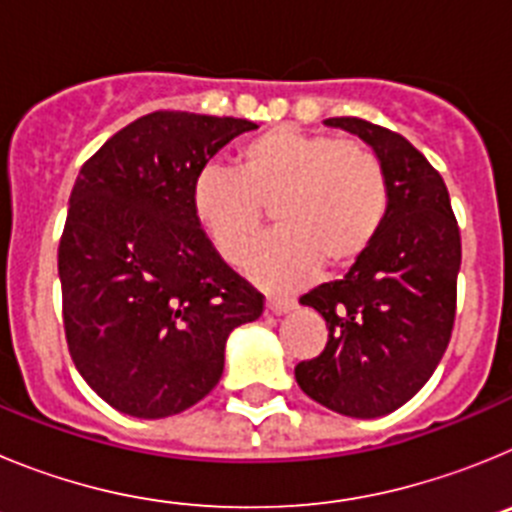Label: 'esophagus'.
Here are the masks:
<instances>
[{
	"label": "esophagus",
	"mask_w": 512,
	"mask_h": 512,
	"mask_svg": "<svg viewBox=\"0 0 512 512\" xmlns=\"http://www.w3.org/2000/svg\"><path fill=\"white\" fill-rule=\"evenodd\" d=\"M266 310L274 312V315H282V312L295 310V300H292V297L269 295V300H266Z\"/></svg>",
	"instance_id": "34e87169"
}]
</instances>
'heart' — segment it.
<instances>
[{
	"label": "heart",
	"instance_id": "b5f03b06",
	"mask_svg": "<svg viewBox=\"0 0 512 512\" xmlns=\"http://www.w3.org/2000/svg\"><path fill=\"white\" fill-rule=\"evenodd\" d=\"M271 205L282 230L261 243L248 271L269 287H295L323 264L354 266L372 248L390 210V184L366 146L292 125L243 143L235 171L207 166L194 179V217L228 264L251 253Z\"/></svg>",
	"mask_w": 512,
	"mask_h": 512
}]
</instances>
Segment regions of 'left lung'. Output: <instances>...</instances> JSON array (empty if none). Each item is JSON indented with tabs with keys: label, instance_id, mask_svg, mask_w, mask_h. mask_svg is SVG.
<instances>
[{
	"label": "left lung",
	"instance_id": "8db88e82",
	"mask_svg": "<svg viewBox=\"0 0 512 512\" xmlns=\"http://www.w3.org/2000/svg\"><path fill=\"white\" fill-rule=\"evenodd\" d=\"M325 125L372 146L390 184V210L346 277L300 297L323 315L328 343L295 366V379L333 413L379 418L431 379L449 346L461 235L441 174L410 140L359 117H328Z\"/></svg>",
	"mask_w": 512,
	"mask_h": 512
}]
</instances>
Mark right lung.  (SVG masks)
Masks as SVG:
<instances>
[{
    "label": "right lung",
    "instance_id": "obj_1",
    "mask_svg": "<svg viewBox=\"0 0 512 512\" xmlns=\"http://www.w3.org/2000/svg\"><path fill=\"white\" fill-rule=\"evenodd\" d=\"M256 122L151 112L112 135L71 189L58 246L76 369L112 408L169 418L210 395L230 330L264 295L215 251L192 210L207 161Z\"/></svg>",
    "mask_w": 512,
    "mask_h": 512
}]
</instances>
